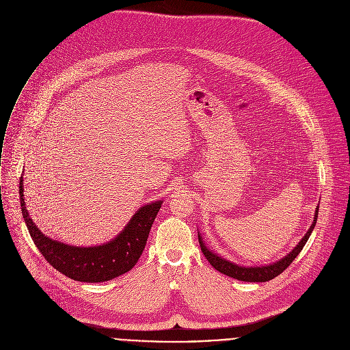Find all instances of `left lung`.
I'll list each match as a JSON object with an SVG mask.
<instances>
[{"label": "left lung", "mask_w": 350, "mask_h": 350, "mask_svg": "<svg viewBox=\"0 0 350 350\" xmlns=\"http://www.w3.org/2000/svg\"><path fill=\"white\" fill-rule=\"evenodd\" d=\"M317 215H319V206L316 209V214H314V221L310 226V229L308 230V233L305 234V237L301 240V243L293 250V252H290L286 258H283L282 260H278L273 265H269V266H262V267H243V266H237L218 255H215L214 252L209 251L200 234H198V243H200V247H201V251L204 254V256L206 258V260L211 263L218 271L229 275V277H233V278H237V280H241V282H250V283H263V282H269L271 280V278H274L275 275H278L280 273H283L291 263L293 260L299 255V252L302 251V248L305 247L306 241L309 240L310 237V233L312 230L314 229V225H316V221H317Z\"/></svg>", "instance_id": "8db88e82"}]
</instances>
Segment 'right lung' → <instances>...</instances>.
<instances>
[{
	"label": "right lung",
	"mask_w": 350,
	"mask_h": 350,
	"mask_svg": "<svg viewBox=\"0 0 350 350\" xmlns=\"http://www.w3.org/2000/svg\"><path fill=\"white\" fill-rule=\"evenodd\" d=\"M19 194L26 226L38 251L56 270L68 278L84 283L109 282L129 271L136 265L145 250L149 232L163 204V201H156L142 206L113 241L99 247L83 248L51 240L38 230L25 205L22 178Z\"/></svg>",
	"instance_id": "obj_1"
}]
</instances>
